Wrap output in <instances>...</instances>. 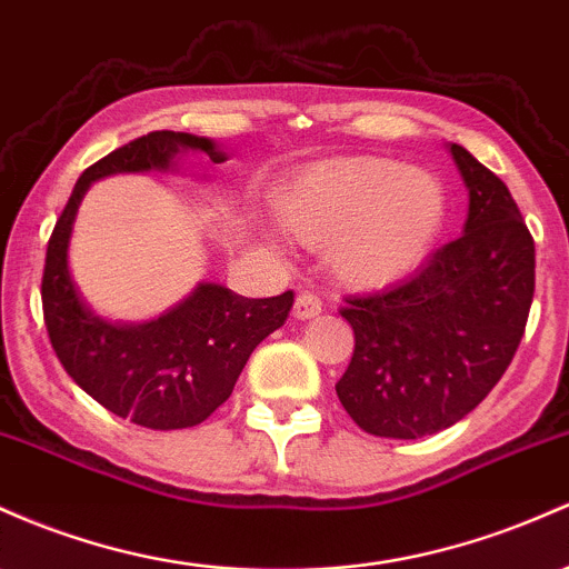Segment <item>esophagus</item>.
Wrapping results in <instances>:
<instances>
[{
  "mask_svg": "<svg viewBox=\"0 0 569 569\" xmlns=\"http://www.w3.org/2000/svg\"><path fill=\"white\" fill-rule=\"evenodd\" d=\"M321 313V299H318L313 291H302V295H297L295 299V316L297 318H316Z\"/></svg>",
  "mask_w": 569,
  "mask_h": 569,
  "instance_id": "esophagus-1",
  "label": "esophagus"
}]
</instances>
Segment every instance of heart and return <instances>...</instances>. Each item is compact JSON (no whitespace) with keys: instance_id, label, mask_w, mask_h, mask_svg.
Wrapping results in <instances>:
<instances>
[{"instance_id":"obj_1","label":"heart","mask_w":569,"mask_h":569,"mask_svg":"<svg viewBox=\"0 0 569 569\" xmlns=\"http://www.w3.org/2000/svg\"><path fill=\"white\" fill-rule=\"evenodd\" d=\"M278 218L305 246H332L329 259L342 283L380 289L432 251L446 221V191L427 170L351 156L299 172L278 193Z\"/></svg>"}]
</instances>
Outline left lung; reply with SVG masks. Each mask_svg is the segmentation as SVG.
<instances>
[{"instance_id":"1","label":"left lung","mask_w":569,"mask_h":569,"mask_svg":"<svg viewBox=\"0 0 569 569\" xmlns=\"http://www.w3.org/2000/svg\"><path fill=\"white\" fill-rule=\"evenodd\" d=\"M470 213L405 283L346 297L353 356L337 380L367 435L418 440L483 402L513 361L535 297V240L508 186L451 146Z\"/></svg>"}]
</instances>
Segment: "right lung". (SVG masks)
Returning <instances> with one entry per match:
<instances>
[{
    "label": "right lung",
    "instance_id": "1",
    "mask_svg": "<svg viewBox=\"0 0 569 569\" xmlns=\"http://www.w3.org/2000/svg\"><path fill=\"white\" fill-rule=\"evenodd\" d=\"M178 151H202L213 164L227 159L208 137L186 132H151L116 148L78 178L48 240L42 270V316L67 376L110 413L159 432L197 427L227 402L248 356L283 327L295 305V291L248 299L202 283L170 313L137 327L108 323L86 308L67 267L86 189L112 172L167 170Z\"/></svg>",
    "mask_w": 569,
    "mask_h": 569
}]
</instances>
